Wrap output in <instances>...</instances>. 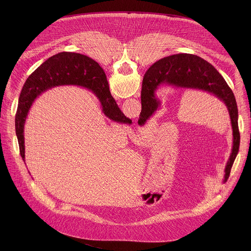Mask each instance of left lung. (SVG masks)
<instances>
[{
  "label": "left lung",
  "instance_id": "obj_1",
  "mask_svg": "<svg viewBox=\"0 0 251 251\" xmlns=\"http://www.w3.org/2000/svg\"><path fill=\"white\" fill-rule=\"evenodd\" d=\"M163 83L176 87L207 91L221 99L227 107L233 133V145L225 170L224 183H226L238 153L240 142L238 110L232 90L219 71L198 55L178 53L164 57L156 61L148 69L143 79L141 91L142 110L138 120L140 125H144L158 109L160 101L156 98L155 91Z\"/></svg>",
  "mask_w": 251,
  "mask_h": 251
}]
</instances>
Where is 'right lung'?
<instances>
[{
  "instance_id": "right-lung-1",
  "label": "right lung",
  "mask_w": 251,
  "mask_h": 251,
  "mask_svg": "<svg viewBox=\"0 0 251 251\" xmlns=\"http://www.w3.org/2000/svg\"><path fill=\"white\" fill-rule=\"evenodd\" d=\"M69 83H76L91 90L99 99L104 114L116 122L131 123L121 112L112 97L108 81L100 65L80 53L60 52L46 60L26 79L19 98L16 113V134L20 154L25 162V122L34 99L45 90Z\"/></svg>"
}]
</instances>
